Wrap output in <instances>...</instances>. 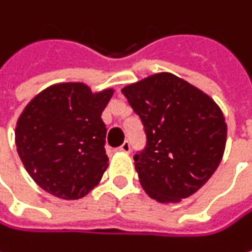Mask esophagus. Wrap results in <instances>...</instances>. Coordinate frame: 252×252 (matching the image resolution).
<instances>
[{
    "label": "esophagus",
    "mask_w": 252,
    "mask_h": 252,
    "mask_svg": "<svg viewBox=\"0 0 252 252\" xmlns=\"http://www.w3.org/2000/svg\"><path fill=\"white\" fill-rule=\"evenodd\" d=\"M118 151H121V152H125V154H128L130 151H131V145H130V142H124L119 148H118Z\"/></svg>",
    "instance_id": "esophagus-1"
}]
</instances>
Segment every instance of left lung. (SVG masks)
I'll use <instances>...</instances> for the list:
<instances>
[{
	"label": "left lung",
	"instance_id": "obj_1",
	"mask_svg": "<svg viewBox=\"0 0 252 252\" xmlns=\"http://www.w3.org/2000/svg\"><path fill=\"white\" fill-rule=\"evenodd\" d=\"M142 119L146 146L134 155L149 197L176 203L200 189L221 163L227 125L217 103L172 73H157L122 88Z\"/></svg>",
	"mask_w": 252,
	"mask_h": 252
}]
</instances>
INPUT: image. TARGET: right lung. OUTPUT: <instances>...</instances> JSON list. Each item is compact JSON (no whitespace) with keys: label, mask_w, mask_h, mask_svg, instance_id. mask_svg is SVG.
<instances>
[{"label":"right lung","mask_w":252,"mask_h":252,"mask_svg":"<svg viewBox=\"0 0 252 252\" xmlns=\"http://www.w3.org/2000/svg\"><path fill=\"white\" fill-rule=\"evenodd\" d=\"M113 89L93 93L80 82L57 83L37 94L16 124L14 139L34 182L64 200L85 197L107 169V128L101 113Z\"/></svg>","instance_id":"add662e5"}]
</instances>
